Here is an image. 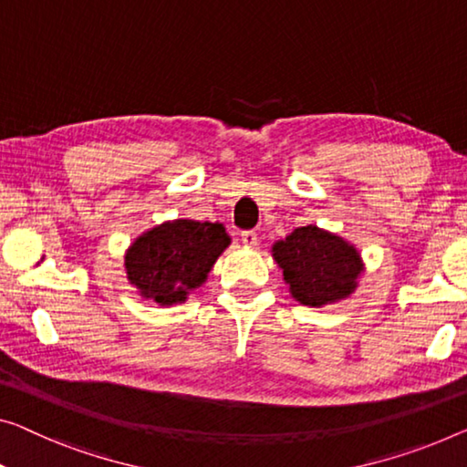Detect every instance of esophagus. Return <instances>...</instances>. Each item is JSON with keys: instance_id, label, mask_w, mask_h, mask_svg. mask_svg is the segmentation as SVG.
<instances>
[{"instance_id": "34e87169", "label": "esophagus", "mask_w": 467, "mask_h": 467, "mask_svg": "<svg viewBox=\"0 0 467 467\" xmlns=\"http://www.w3.org/2000/svg\"><path fill=\"white\" fill-rule=\"evenodd\" d=\"M241 241L245 243V245L254 247L255 243H257V233H255V231H243V233H241Z\"/></svg>"}]
</instances>
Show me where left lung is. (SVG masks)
I'll return each instance as SVG.
<instances>
[{
  "mask_svg": "<svg viewBox=\"0 0 467 467\" xmlns=\"http://www.w3.org/2000/svg\"><path fill=\"white\" fill-rule=\"evenodd\" d=\"M273 257L283 268L291 296L306 306L344 300L363 273V262L350 243L312 224L275 243Z\"/></svg>",
  "mask_w": 467,
  "mask_h": 467,
  "instance_id": "1",
  "label": "left lung"
}]
</instances>
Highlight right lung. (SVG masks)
<instances>
[{
    "instance_id": "right-lung-1",
    "label": "right lung",
    "mask_w": 467,
    "mask_h": 467,
    "mask_svg": "<svg viewBox=\"0 0 467 467\" xmlns=\"http://www.w3.org/2000/svg\"><path fill=\"white\" fill-rule=\"evenodd\" d=\"M228 245L231 236L218 222H165L138 236L125 255V270L140 296L170 306L203 285Z\"/></svg>"
}]
</instances>
